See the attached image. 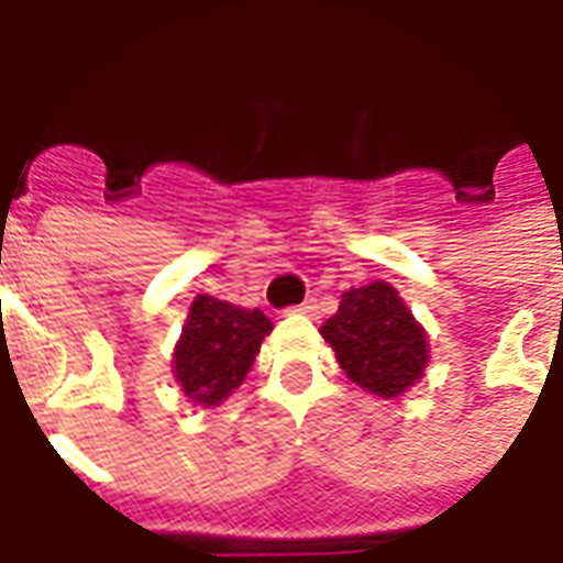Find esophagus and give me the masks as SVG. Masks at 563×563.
Returning <instances> with one entry per match:
<instances>
[{
  "instance_id": "obj_1",
  "label": "esophagus",
  "mask_w": 563,
  "mask_h": 563,
  "mask_svg": "<svg viewBox=\"0 0 563 563\" xmlns=\"http://www.w3.org/2000/svg\"><path fill=\"white\" fill-rule=\"evenodd\" d=\"M292 310H295V313H305V317H317L319 301H317V298H307V301H301V305H295Z\"/></svg>"
}]
</instances>
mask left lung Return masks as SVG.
<instances>
[{
    "instance_id": "8db88e82",
    "label": "left lung",
    "mask_w": 563,
    "mask_h": 563,
    "mask_svg": "<svg viewBox=\"0 0 563 563\" xmlns=\"http://www.w3.org/2000/svg\"><path fill=\"white\" fill-rule=\"evenodd\" d=\"M338 362L355 386L395 398L422 377L424 331L389 283L343 292L338 313L322 325Z\"/></svg>"
}]
</instances>
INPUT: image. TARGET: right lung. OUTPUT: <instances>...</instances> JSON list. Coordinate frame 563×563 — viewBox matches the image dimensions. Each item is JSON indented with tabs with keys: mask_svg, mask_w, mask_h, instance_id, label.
Returning a JSON list of instances; mask_svg holds the SVG:
<instances>
[{
	"mask_svg": "<svg viewBox=\"0 0 563 563\" xmlns=\"http://www.w3.org/2000/svg\"><path fill=\"white\" fill-rule=\"evenodd\" d=\"M274 329L262 310H244L210 295L189 307L184 338L174 350V377L189 401L213 407L229 398L256 362L258 346Z\"/></svg>",
	"mask_w": 563,
	"mask_h": 563,
	"instance_id": "add662e5",
	"label": "right lung"
}]
</instances>
